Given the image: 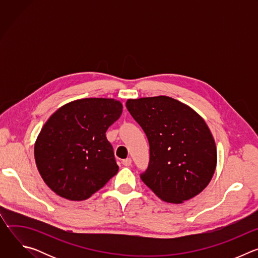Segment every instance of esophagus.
I'll return each mask as SVG.
<instances>
[{"mask_svg": "<svg viewBox=\"0 0 258 258\" xmlns=\"http://www.w3.org/2000/svg\"><path fill=\"white\" fill-rule=\"evenodd\" d=\"M122 164H123L124 166H130V165H132V158L123 159V160H122Z\"/></svg>", "mask_w": 258, "mask_h": 258, "instance_id": "34e87169", "label": "esophagus"}]
</instances>
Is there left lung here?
<instances>
[{"label": "left lung", "mask_w": 258, "mask_h": 258, "mask_svg": "<svg viewBox=\"0 0 258 258\" xmlns=\"http://www.w3.org/2000/svg\"><path fill=\"white\" fill-rule=\"evenodd\" d=\"M126 108L149 141V164L140 174L145 185L175 204L201 193L216 166L215 143L202 117L166 96L127 100Z\"/></svg>", "instance_id": "1"}]
</instances>
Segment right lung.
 Segmentation results:
<instances>
[{"mask_svg":"<svg viewBox=\"0 0 258 258\" xmlns=\"http://www.w3.org/2000/svg\"><path fill=\"white\" fill-rule=\"evenodd\" d=\"M122 113L113 99L70 102L48 119L34 145L38 169L57 195L72 201L90 198L118 171L108 127Z\"/></svg>","mask_w":258,"mask_h":258,"instance_id":"obj_1","label":"right lung"}]
</instances>
